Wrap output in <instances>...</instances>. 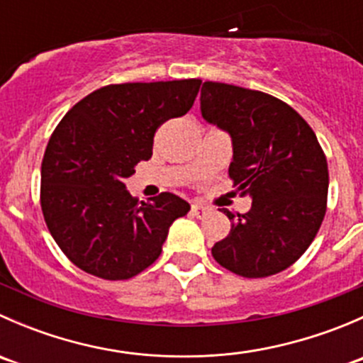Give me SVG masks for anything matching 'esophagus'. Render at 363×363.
<instances>
[{"label": "esophagus", "instance_id": "34e87169", "mask_svg": "<svg viewBox=\"0 0 363 363\" xmlns=\"http://www.w3.org/2000/svg\"><path fill=\"white\" fill-rule=\"evenodd\" d=\"M211 211L212 208L205 203H200V202L191 203V212L196 216V218H203V216H207Z\"/></svg>", "mask_w": 363, "mask_h": 363}]
</instances>
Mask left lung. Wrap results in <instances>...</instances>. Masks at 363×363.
Masks as SVG:
<instances>
[{
	"instance_id": "obj_1",
	"label": "left lung",
	"mask_w": 363,
	"mask_h": 363,
	"mask_svg": "<svg viewBox=\"0 0 363 363\" xmlns=\"http://www.w3.org/2000/svg\"><path fill=\"white\" fill-rule=\"evenodd\" d=\"M205 121L228 131L233 186L251 195V211L232 214V230L212 256L237 276L267 277L294 265L316 237L327 212L328 164L313 128L272 94L203 82Z\"/></svg>"
}]
</instances>
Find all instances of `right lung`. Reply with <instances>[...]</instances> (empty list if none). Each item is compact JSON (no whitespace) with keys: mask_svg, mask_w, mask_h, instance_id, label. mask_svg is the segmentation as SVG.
<instances>
[{"mask_svg":"<svg viewBox=\"0 0 363 363\" xmlns=\"http://www.w3.org/2000/svg\"><path fill=\"white\" fill-rule=\"evenodd\" d=\"M200 79L111 84L73 105L42 160L40 205L50 235L73 265L123 281L151 267L168 228L189 203L172 193L138 202L124 179L152 156L164 121L195 104Z\"/></svg>","mask_w":363,"mask_h":363,"instance_id":"1","label":"right lung"}]
</instances>
